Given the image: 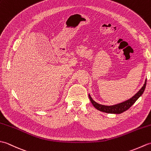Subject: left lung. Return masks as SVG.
<instances>
[{"label":"left lung","instance_id":"8db88e82","mask_svg":"<svg viewBox=\"0 0 151 151\" xmlns=\"http://www.w3.org/2000/svg\"><path fill=\"white\" fill-rule=\"evenodd\" d=\"M146 83H147V79H145V83H144L143 87L141 88L132 97H131L130 99H128V100L125 101L123 102H121V103L116 104L114 105L107 106V105H102L101 104H99L92 99L90 94H89V98L90 99V101L92 103V104L93 105V106L99 111H103V112H105V113H108V114H121L123 113V112L127 110L128 109H129L134 103H135V102L137 100V99H138L142 95L144 91H145V89L146 87Z\"/></svg>","mask_w":151,"mask_h":151}]
</instances>
